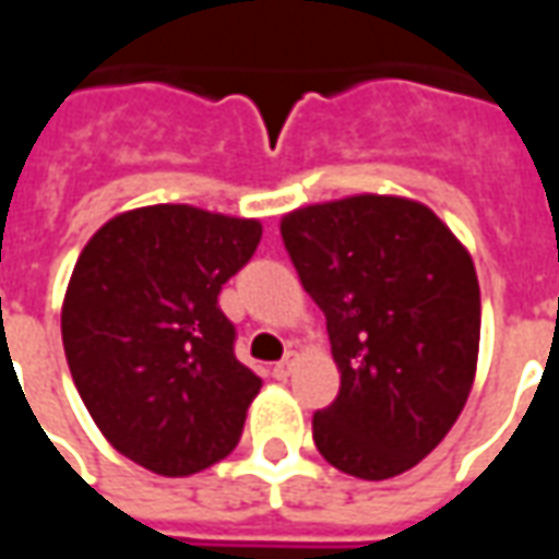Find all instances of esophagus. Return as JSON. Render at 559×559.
<instances>
[{"label": "esophagus", "mask_w": 559, "mask_h": 559, "mask_svg": "<svg viewBox=\"0 0 559 559\" xmlns=\"http://www.w3.org/2000/svg\"><path fill=\"white\" fill-rule=\"evenodd\" d=\"M293 365H296V359H293V353H287L281 362L272 365V377H275V380H287V377L293 374Z\"/></svg>", "instance_id": "1"}]
</instances>
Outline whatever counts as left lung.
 I'll return each instance as SVG.
<instances>
[{
  "label": "left lung",
  "mask_w": 559,
  "mask_h": 559,
  "mask_svg": "<svg viewBox=\"0 0 559 559\" xmlns=\"http://www.w3.org/2000/svg\"><path fill=\"white\" fill-rule=\"evenodd\" d=\"M281 239L326 314L338 399L314 413V443L356 479L419 464L467 404L479 356L473 260L431 209L359 194L296 209Z\"/></svg>",
  "instance_id": "8db88e82"
}]
</instances>
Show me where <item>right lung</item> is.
<instances>
[{
  "label": "right lung",
  "mask_w": 559,
  "mask_h": 559,
  "mask_svg": "<svg viewBox=\"0 0 559 559\" xmlns=\"http://www.w3.org/2000/svg\"><path fill=\"white\" fill-rule=\"evenodd\" d=\"M260 236V221L160 203L116 215L83 248L62 305L68 368L140 467L191 476L239 443L263 380L236 359L218 293Z\"/></svg>",
  "instance_id": "1"
}]
</instances>
